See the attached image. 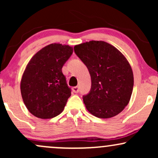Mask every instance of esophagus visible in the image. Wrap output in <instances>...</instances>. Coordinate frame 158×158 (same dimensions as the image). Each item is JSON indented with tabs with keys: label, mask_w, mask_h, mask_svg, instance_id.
<instances>
[{
	"label": "esophagus",
	"mask_w": 158,
	"mask_h": 158,
	"mask_svg": "<svg viewBox=\"0 0 158 158\" xmlns=\"http://www.w3.org/2000/svg\"><path fill=\"white\" fill-rule=\"evenodd\" d=\"M72 90H73V92H74V93H78V92H79V87H73V88H72Z\"/></svg>",
	"instance_id": "34e87169"
}]
</instances>
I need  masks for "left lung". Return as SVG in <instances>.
<instances>
[{"label":"left lung","mask_w":158,"mask_h":158,"mask_svg":"<svg viewBox=\"0 0 158 158\" xmlns=\"http://www.w3.org/2000/svg\"><path fill=\"white\" fill-rule=\"evenodd\" d=\"M74 51L91 78L90 93L83 97L87 110L102 119L122 112L129 102L134 86L133 71L125 56L103 41L77 44Z\"/></svg>","instance_id":"1"}]
</instances>
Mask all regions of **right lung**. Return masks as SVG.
I'll use <instances>...</instances> for the list:
<instances>
[{
  "mask_svg": "<svg viewBox=\"0 0 158 158\" xmlns=\"http://www.w3.org/2000/svg\"><path fill=\"white\" fill-rule=\"evenodd\" d=\"M69 45L53 43L32 57L21 77V93L23 103L32 115L50 119L64 110L71 90L61 68L73 53Z\"/></svg>",
  "mask_w": 158,
  "mask_h": 158,
  "instance_id": "obj_1",
  "label": "right lung"
}]
</instances>
